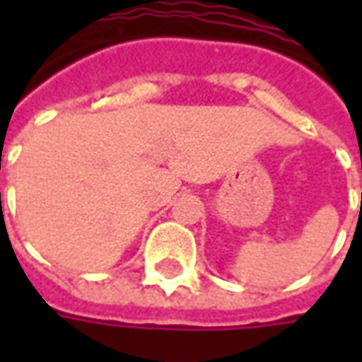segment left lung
<instances>
[{"label": "left lung", "mask_w": 362, "mask_h": 362, "mask_svg": "<svg viewBox=\"0 0 362 362\" xmlns=\"http://www.w3.org/2000/svg\"><path fill=\"white\" fill-rule=\"evenodd\" d=\"M361 209H362V192H361Z\"/></svg>", "instance_id": "left-lung-1"}]
</instances>
